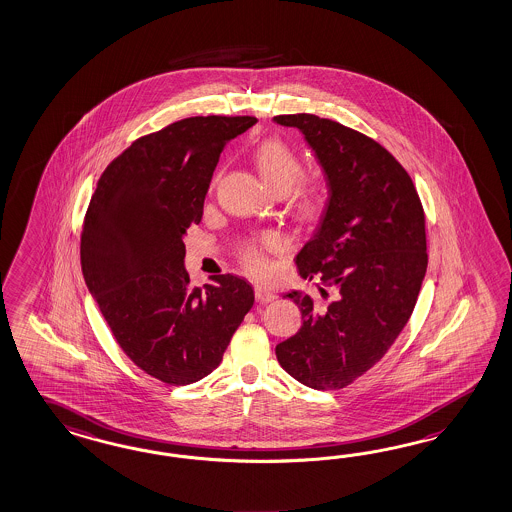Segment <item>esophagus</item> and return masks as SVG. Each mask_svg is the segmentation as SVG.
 <instances>
[{"label":"esophagus","instance_id":"34e87169","mask_svg":"<svg viewBox=\"0 0 512 512\" xmlns=\"http://www.w3.org/2000/svg\"><path fill=\"white\" fill-rule=\"evenodd\" d=\"M275 297L277 295H275L273 290H269L265 286H256V299H258V303H271Z\"/></svg>","mask_w":512,"mask_h":512}]
</instances>
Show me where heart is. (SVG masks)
Masks as SVG:
<instances>
[{
  "label": "heart",
  "mask_w": 512,
  "mask_h": 512,
  "mask_svg": "<svg viewBox=\"0 0 512 512\" xmlns=\"http://www.w3.org/2000/svg\"><path fill=\"white\" fill-rule=\"evenodd\" d=\"M256 166L263 177V181L278 192L286 194L297 183V179L303 174V159L295 151V147L284 142L282 138H267L256 149ZM329 189L320 179H308L299 183L295 190V209L303 217H312L318 211H322L327 204ZM280 249V241L275 235H263L256 241H250L241 250V258L247 265V269L262 275L267 269V254Z\"/></svg>",
  "instance_id": "b5f03b06"
}]
</instances>
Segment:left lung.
I'll return each instance as SVG.
<instances>
[{"mask_svg":"<svg viewBox=\"0 0 512 512\" xmlns=\"http://www.w3.org/2000/svg\"><path fill=\"white\" fill-rule=\"evenodd\" d=\"M305 134L329 181L316 232L297 254L301 277L318 278V303L288 297L303 325L277 346L280 366L303 385H351L393 346L421 292L428 254L421 198L404 166L366 136L314 114L273 117Z\"/></svg>","mask_w":512,"mask_h":512,"instance_id":"1","label":"left lung"}]
</instances>
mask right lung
I'll use <instances>...</instances> for the list:
<instances>
[{
	"mask_svg": "<svg viewBox=\"0 0 512 512\" xmlns=\"http://www.w3.org/2000/svg\"><path fill=\"white\" fill-rule=\"evenodd\" d=\"M252 116H196L134 140L91 194L80 262L119 348L168 385H189L222 361L254 305L245 278L190 288L183 237L200 224L220 153Z\"/></svg>",
	"mask_w": 512,
	"mask_h": 512,
	"instance_id": "obj_1",
	"label": "right lung"
}]
</instances>
